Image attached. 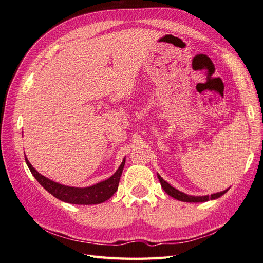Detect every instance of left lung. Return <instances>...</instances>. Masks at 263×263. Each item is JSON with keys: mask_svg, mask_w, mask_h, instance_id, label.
<instances>
[{"mask_svg": "<svg viewBox=\"0 0 263 263\" xmlns=\"http://www.w3.org/2000/svg\"><path fill=\"white\" fill-rule=\"evenodd\" d=\"M158 179L161 183V186L163 187V190L165 191L166 194H169L170 196H172L173 198H176L178 201H182V202H189V203H198V202H206V201H210V200H215V198H218L221 195H224L228 190L222 191V192H218V193H215L212 194L211 196L206 195V196H191L187 195L183 192H180L179 190L174 189L173 186H171L168 182H165L160 176L158 174Z\"/></svg>", "mask_w": 263, "mask_h": 263, "instance_id": "8db88e82", "label": "left lung"}]
</instances>
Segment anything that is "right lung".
<instances>
[{"label": "right lung", "mask_w": 263, "mask_h": 263, "mask_svg": "<svg viewBox=\"0 0 263 263\" xmlns=\"http://www.w3.org/2000/svg\"><path fill=\"white\" fill-rule=\"evenodd\" d=\"M25 161L28 165V168L31 174L35 179L41 183V185L48 192L53 195L55 198L60 201L67 202L70 204H80V205H92V204H100L105 202L106 200L112 196L118 189L119 179H121L122 172L125 165V159L122 164L119 165L118 170L113 174L112 177L107 180L98 183V184L89 186V187H71L59 184L57 182H53L46 177L42 176L41 173L37 172L33 165L27 160L25 156Z\"/></svg>", "instance_id": "1"}]
</instances>
